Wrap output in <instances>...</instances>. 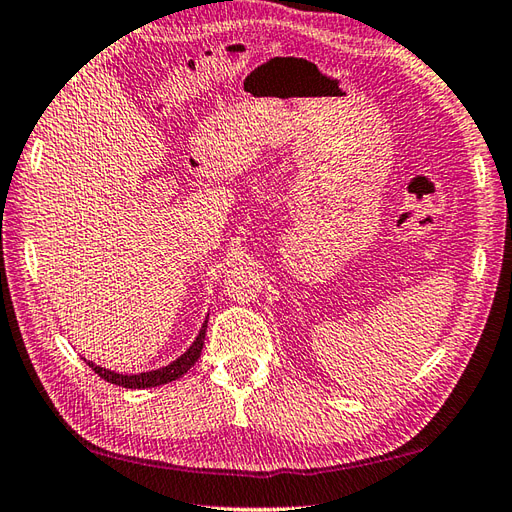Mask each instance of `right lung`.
Here are the masks:
<instances>
[{
	"label": "right lung",
	"mask_w": 512,
	"mask_h": 512,
	"mask_svg": "<svg viewBox=\"0 0 512 512\" xmlns=\"http://www.w3.org/2000/svg\"><path fill=\"white\" fill-rule=\"evenodd\" d=\"M206 328L208 324H203L199 337L195 339V344H192L184 355H181L177 361L170 363V366L166 368H160V370H153V372H140V374H118V372H111V370H105L100 366H94L92 361L89 363V368H92L100 379H105L107 383H113V385H122V388H131V390H140V388H157V385H164V383H170L179 379L181 374H186L192 366H195L197 359L201 357V348H203V339H206Z\"/></svg>",
	"instance_id": "add662e5"
}]
</instances>
